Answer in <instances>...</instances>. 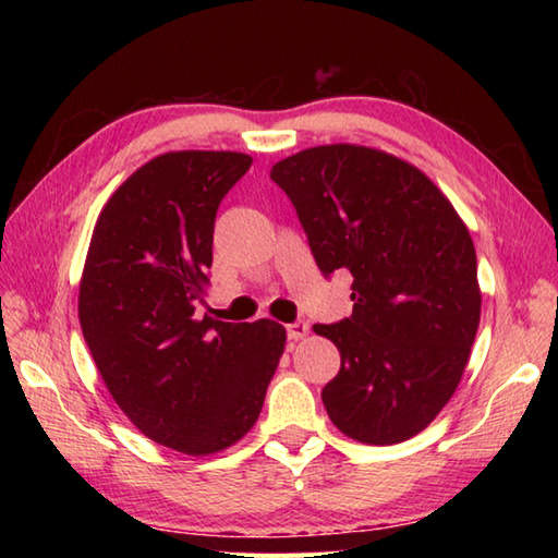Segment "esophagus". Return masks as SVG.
<instances>
[{
  "label": "esophagus",
  "instance_id": "1",
  "mask_svg": "<svg viewBox=\"0 0 558 558\" xmlns=\"http://www.w3.org/2000/svg\"><path fill=\"white\" fill-rule=\"evenodd\" d=\"M306 333H310V324L294 322V324L288 326V338L290 340H302V338H306Z\"/></svg>",
  "mask_w": 558,
  "mask_h": 558
}]
</instances>
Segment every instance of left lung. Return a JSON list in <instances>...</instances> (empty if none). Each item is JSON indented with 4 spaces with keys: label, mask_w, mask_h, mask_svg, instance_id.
<instances>
[{
    "label": "left lung",
    "mask_w": 558,
    "mask_h": 558,
    "mask_svg": "<svg viewBox=\"0 0 558 558\" xmlns=\"http://www.w3.org/2000/svg\"><path fill=\"white\" fill-rule=\"evenodd\" d=\"M324 276L352 272V316L314 333L340 372L322 390L354 441L390 446L453 398L477 336L482 292L468 225L429 177L386 150L330 144L272 165Z\"/></svg>",
    "instance_id": "1"
}]
</instances>
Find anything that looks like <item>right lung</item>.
<instances>
[{
	"mask_svg": "<svg viewBox=\"0 0 558 558\" xmlns=\"http://www.w3.org/2000/svg\"><path fill=\"white\" fill-rule=\"evenodd\" d=\"M252 156L172 150L108 198L78 286V322L110 396L150 441L186 456L234 446L256 424L286 350L280 324L198 318L213 225Z\"/></svg>",
	"mask_w": 558,
	"mask_h": 558,
	"instance_id": "1",
	"label": "right lung"
}]
</instances>
